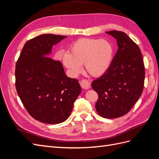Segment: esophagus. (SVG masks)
<instances>
[{"mask_svg": "<svg viewBox=\"0 0 159 159\" xmlns=\"http://www.w3.org/2000/svg\"><path fill=\"white\" fill-rule=\"evenodd\" d=\"M80 84L81 87L84 89H88L89 88H90L91 84L88 80H85V79L82 80L81 81H80Z\"/></svg>", "mask_w": 159, "mask_h": 159, "instance_id": "obj_1", "label": "esophagus"}]
</instances>
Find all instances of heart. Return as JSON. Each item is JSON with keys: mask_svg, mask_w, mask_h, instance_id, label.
<instances>
[{"mask_svg": "<svg viewBox=\"0 0 159 159\" xmlns=\"http://www.w3.org/2000/svg\"><path fill=\"white\" fill-rule=\"evenodd\" d=\"M114 48L111 43L105 39L81 38L71 45L69 54L62 57V62L73 75L85 70L92 76L99 77L107 71L111 64Z\"/></svg>", "mask_w": 159, "mask_h": 159, "instance_id": "b5f03b06", "label": "heart"}]
</instances>
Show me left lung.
Returning <instances> with one entry per match:
<instances>
[{
    "label": "left lung",
    "mask_w": 159,
    "mask_h": 159,
    "mask_svg": "<svg viewBox=\"0 0 159 159\" xmlns=\"http://www.w3.org/2000/svg\"><path fill=\"white\" fill-rule=\"evenodd\" d=\"M117 40L118 50L105 73L91 83L98 94L95 109L104 118L127 114L143 93L145 66L141 50L125 33L106 32Z\"/></svg>",
    "instance_id": "8db88e82"
}]
</instances>
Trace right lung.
Instances as JSON below:
<instances>
[{
	"mask_svg": "<svg viewBox=\"0 0 159 159\" xmlns=\"http://www.w3.org/2000/svg\"><path fill=\"white\" fill-rule=\"evenodd\" d=\"M66 37L48 34L29 40L16 64L18 95L28 113L42 123L65 121L81 92L78 80L66 76L61 62L48 56Z\"/></svg>",
	"mask_w": 159,
	"mask_h": 159,
	"instance_id": "right-lung-1",
	"label": "right lung"
}]
</instances>
